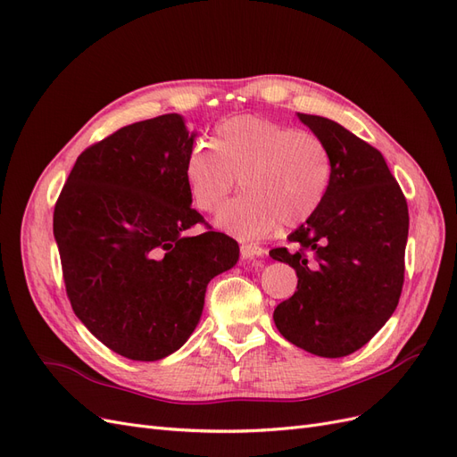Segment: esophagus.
<instances>
[{
  "mask_svg": "<svg viewBox=\"0 0 457 457\" xmlns=\"http://www.w3.org/2000/svg\"><path fill=\"white\" fill-rule=\"evenodd\" d=\"M240 255L244 259H257V257L265 255V250H262V247L257 245V244H242L240 245Z\"/></svg>",
  "mask_w": 457,
  "mask_h": 457,
  "instance_id": "34e87169",
  "label": "esophagus"
}]
</instances>
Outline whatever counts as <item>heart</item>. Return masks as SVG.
<instances>
[{"mask_svg": "<svg viewBox=\"0 0 457 457\" xmlns=\"http://www.w3.org/2000/svg\"><path fill=\"white\" fill-rule=\"evenodd\" d=\"M334 175L326 143L312 131L261 116L217 123L212 146H195L185 162L188 195L200 212L215 213L237 188L217 225L240 240L269 237L280 223L295 228L320 210Z\"/></svg>", "mask_w": 457, "mask_h": 457, "instance_id": "1", "label": "heart"}]
</instances>
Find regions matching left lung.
Wrapping results in <instances>:
<instances>
[{
    "label": "left lung",
    "mask_w": 457,
    "mask_h": 457,
    "mask_svg": "<svg viewBox=\"0 0 457 457\" xmlns=\"http://www.w3.org/2000/svg\"><path fill=\"white\" fill-rule=\"evenodd\" d=\"M326 143L334 175L324 204L270 257L297 272L274 309L280 334L312 354L347 356L395 312L404 284L408 204L378 148L322 116L297 114Z\"/></svg>",
    "instance_id": "left-lung-1"
}]
</instances>
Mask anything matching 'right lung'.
Masks as SVG:
<instances>
[{
  "instance_id": "add662e5",
  "label": "right lung",
  "mask_w": 457,
  "mask_h": 457,
  "mask_svg": "<svg viewBox=\"0 0 457 457\" xmlns=\"http://www.w3.org/2000/svg\"><path fill=\"white\" fill-rule=\"evenodd\" d=\"M195 143L179 114L121 128L78 156L53 212L66 295L110 351L160 361L195 331L205 287L238 242L190 207ZM196 224L204 232L187 234Z\"/></svg>"
}]
</instances>
